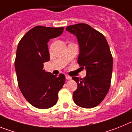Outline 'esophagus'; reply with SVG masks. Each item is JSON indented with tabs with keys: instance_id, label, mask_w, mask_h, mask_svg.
Returning <instances> with one entry per match:
<instances>
[{
	"instance_id": "1",
	"label": "esophagus",
	"mask_w": 132,
	"mask_h": 132,
	"mask_svg": "<svg viewBox=\"0 0 132 132\" xmlns=\"http://www.w3.org/2000/svg\"><path fill=\"white\" fill-rule=\"evenodd\" d=\"M66 79H72V78H71L70 76H68V75H66Z\"/></svg>"
}]
</instances>
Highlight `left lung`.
Masks as SVG:
<instances>
[{
    "label": "left lung",
    "instance_id": "1",
    "mask_svg": "<svg viewBox=\"0 0 132 132\" xmlns=\"http://www.w3.org/2000/svg\"><path fill=\"white\" fill-rule=\"evenodd\" d=\"M66 30L76 36L79 48L78 62L86 70L83 79L72 77L78 84L73 101L80 107H95L110 88L113 60L109 44L103 34L85 23L69 26Z\"/></svg>",
    "mask_w": 132,
    "mask_h": 132
}]
</instances>
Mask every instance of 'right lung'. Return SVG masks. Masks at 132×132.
Instances as JSON below:
<instances>
[{"instance_id":"obj_1","label":"right lung","mask_w":132,"mask_h":132,"mask_svg":"<svg viewBox=\"0 0 132 132\" xmlns=\"http://www.w3.org/2000/svg\"><path fill=\"white\" fill-rule=\"evenodd\" d=\"M64 28L35 26L19 42L15 69L19 88L31 105L46 109L57 103L58 93L63 87L65 76H59L43 70L44 62L49 61L47 43L60 36Z\"/></svg>"}]
</instances>
